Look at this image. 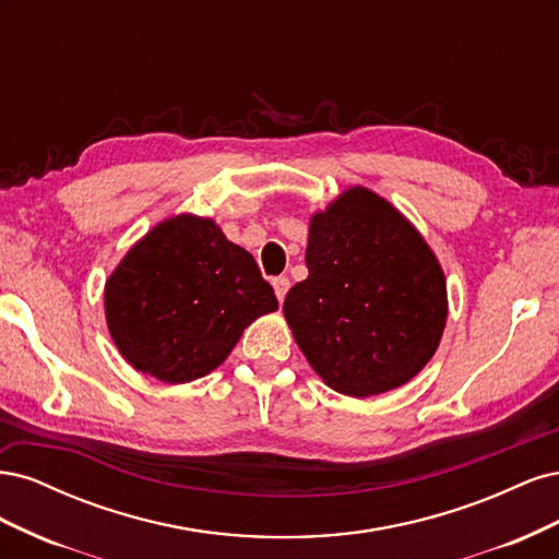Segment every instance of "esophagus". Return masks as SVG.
<instances>
[{
	"mask_svg": "<svg viewBox=\"0 0 559 559\" xmlns=\"http://www.w3.org/2000/svg\"><path fill=\"white\" fill-rule=\"evenodd\" d=\"M289 286H292V280L286 277V275H280V277L273 280V289H275V296H277L280 302L286 298V292H289Z\"/></svg>",
	"mask_w": 559,
	"mask_h": 559,
	"instance_id": "obj_1",
	"label": "esophagus"
}]
</instances>
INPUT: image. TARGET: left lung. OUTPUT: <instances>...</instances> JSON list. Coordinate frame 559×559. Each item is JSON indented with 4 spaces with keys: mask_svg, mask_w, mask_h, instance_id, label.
Returning a JSON list of instances; mask_svg holds the SVG:
<instances>
[{
    "mask_svg": "<svg viewBox=\"0 0 559 559\" xmlns=\"http://www.w3.org/2000/svg\"><path fill=\"white\" fill-rule=\"evenodd\" d=\"M306 263L284 317L329 386L376 396L427 366L445 329V277L386 200L357 186L314 214Z\"/></svg>",
    "mask_w": 559,
    "mask_h": 559,
    "instance_id": "8db88e82",
    "label": "left lung"
}]
</instances>
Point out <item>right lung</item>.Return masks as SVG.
<instances>
[{
    "label": "right lung",
    "instance_id": "obj_1",
    "mask_svg": "<svg viewBox=\"0 0 559 559\" xmlns=\"http://www.w3.org/2000/svg\"><path fill=\"white\" fill-rule=\"evenodd\" d=\"M116 347L142 373L179 384L222 364L253 319L277 310L251 253L210 218L158 224L118 263L105 289Z\"/></svg>",
    "mask_w": 559,
    "mask_h": 559
}]
</instances>
